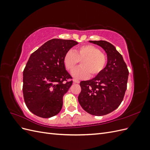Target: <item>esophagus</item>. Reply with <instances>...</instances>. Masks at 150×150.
<instances>
[{"mask_svg":"<svg viewBox=\"0 0 150 150\" xmlns=\"http://www.w3.org/2000/svg\"><path fill=\"white\" fill-rule=\"evenodd\" d=\"M73 82L74 83H80V81H79V80H78V79H73Z\"/></svg>","mask_w":150,"mask_h":150,"instance_id":"obj_1","label":"esophagus"}]
</instances>
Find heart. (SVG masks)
Listing matches in <instances>:
<instances>
[{
  "instance_id": "obj_1",
  "label": "heart",
  "mask_w": 150,
  "mask_h": 150,
  "mask_svg": "<svg viewBox=\"0 0 150 150\" xmlns=\"http://www.w3.org/2000/svg\"><path fill=\"white\" fill-rule=\"evenodd\" d=\"M108 61L106 54L93 45L87 44L67 51L64 56L63 62L66 69L71 72L80 62L81 67L72 72V76L77 79L96 76L104 69Z\"/></svg>"
}]
</instances>
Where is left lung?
<instances>
[{"label": "left lung", "mask_w": 150, "mask_h": 150, "mask_svg": "<svg viewBox=\"0 0 150 150\" xmlns=\"http://www.w3.org/2000/svg\"><path fill=\"white\" fill-rule=\"evenodd\" d=\"M101 46L107 54L104 69L94 78L80 83L78 101L90 115L103 116L118 108L127 88L129 71L120 53L105 40H89Z\"/></svg>", "instance_id": "obj_1"}]
</instances>
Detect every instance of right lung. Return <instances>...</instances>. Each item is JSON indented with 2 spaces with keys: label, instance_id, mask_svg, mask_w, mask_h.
<instances>
[{
  "label": "right lung",
  "instance_id": "right-lung-1",
  "mask_svg": "<svg viewBox=\"0 0 150 150\" xmlns=\"http://www.w3.org/2000/svg\"><path fill=\"white\" fill-rule=\"evenodd\" d=\"M78 44L73 40L53 39L31 54L23 71V95L29 110L48 118L57 115L62 107V98L72 84L63 59Z\"/></svg>",
  "mask_w": 150,
  "mask_h": 150
}]
</instances>
